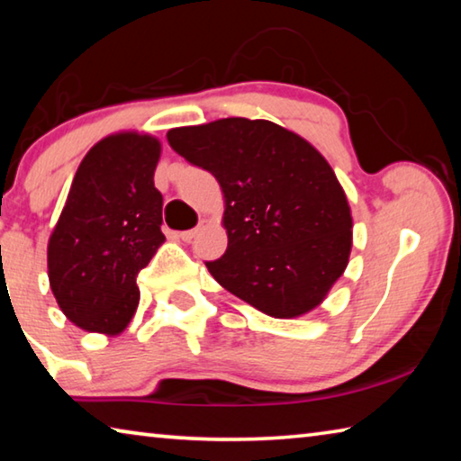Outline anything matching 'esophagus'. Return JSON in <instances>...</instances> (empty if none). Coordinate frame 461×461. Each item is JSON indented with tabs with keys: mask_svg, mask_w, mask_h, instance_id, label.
<instances>
[{
	"mask_svg": "<svg viewBox=\"0 0 461 461\" xmlns=\"http://www.w3.org/2000/svg\"><path fill=\"white\" fill-rule=\"evenodd\" d=\"M203 225H205V221H203V223L199 225V228H194V230H186V231H181V233H178V238H181L183 241H191L194 236H197V231L203 228Z\"/></svg>",
	"mask_w": 461,
	"mask_h": 461,
	"instance_id": "obj_1",
	"label": "esophagus"
}]
</instances>
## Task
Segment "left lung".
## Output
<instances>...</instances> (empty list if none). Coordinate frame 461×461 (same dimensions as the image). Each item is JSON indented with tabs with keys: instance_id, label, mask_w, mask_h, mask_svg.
<instances>
[{
	"instance_id": "8db88e82",
	"label": "left lung",
	"mask_w": 461,
	"mask_h": 461,
	"mask_svg": "<svg viewBox=\"0 0 461 461\" xmlns=\"http://www.w3.org/2000/svg\"><path fill=\"white\" fill-rule=\"evenodd\" d=\"M175 152L223 191L228 249L205 262L225 291L276 319L321 305L352 252V212L321 152L268 120L175 128Z\"/></svg>"
}]
</instances>
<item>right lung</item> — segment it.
Wrapping results in <instances>:
<instances>
[{"label":"right lung","instance_id":"add662e5","mask_svg":"<svg viewBox=\"0 0 461 461\" xmlns=\"http://www.w3.org/2000/svg\"><path fill=\"white\" fill-rule=\"evenodd\" d=\"M158 158V138L120 131L77 168L49 240V280L62 313L85 331L118 335L136 313V276L165 241Z\"/></svg>","mask_w":461,"mask_h":461}]
</instances>
